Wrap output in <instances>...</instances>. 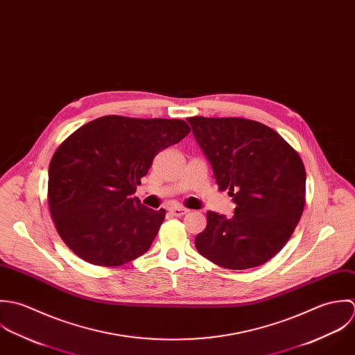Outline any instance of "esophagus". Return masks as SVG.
<instances>
[{
	"label": "esophagus",
	"instance_id": "obj_1",
	"mask_svg": "<svg viewBox=\"0 0 355 355\" xmlns=\"http://www.w3.org/2000/svg\"><path fill=\"white\" fill-rule=\"evenodd\" d=\"M170 213L175 216H182L187 213H189L188 209H184V207H170Z\"/></svg>",
	"mask_w": 355,
	"mask_h": 355
}]
</instances>
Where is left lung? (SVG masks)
Masks as SVG:
<instances>
[{"label": "left lung", "instance_id": "1", "mask_svg": "<svg viewBox=\"0 0 355 355\" xmlns=\"http://www.w3.org/2000/svg\"><path fill=\"white\" fill-rule=\"evenodd\" d=\"M213 167L219 191L236 205L232 218L209 211L195 239L215 265L244 270L282 251L304 209L306 170L299 153L269 126L244 118H188Z\"/></svg>", "mask_w": 355, "mask_h": 355}]
</instances>
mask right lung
Returning <instances> with one entry per match:
<instances>
[{"mask_svg":"<svg viewBox=\"0 0 355 355\" xmlns=\"http://www.w3.org/2000/svg\"><path fill=\"white\" fill-rule=\"evenodd\" d=\"M189 132L182 119L108 115L60 144L49 164L48 203L75 255L97 266H121L149 250L166 211L132 195L153 157Z\"/></svg>","mask_w":355,"mask_h":355,"instance_id":"add662e5","label":"right lung"}]
</instances>
